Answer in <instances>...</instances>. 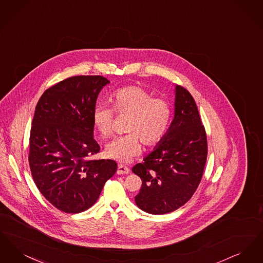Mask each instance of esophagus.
I'll list each match as a JSON object with an SVG mask.
<instances>
[{
  "label": "esophagus",
  "instance_id": "obj_1",
  "mask_svg": "<svg viewBox=\"0 0 263 263\" xmlns=\"http://www.w3.org/2000/svg\"><path fill=\"white\" fill-rule=\"evenodd\" d=\"M127 174H129V168L123 164H119L117 168V175H127Z\"/></svg>",
  "mask_w": 263,
  "mask_h": 263
}]
</instances>
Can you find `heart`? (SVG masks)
I'll list each match as a JSON object with an SVG mask.
<instances>
[{"mask_svg": "<svg viewBox=\"0 0 263 263\" xmlns=\"http://www.w3.org/2000/svg\"><path fill=\"white\" fill-rule=\"evenodd\" d=\"M112 108L98 105L92 112V122L102 137L112 132L114 112L128 116L123 136L115 138L104 151L108 159L126 163L141 153V143L153 147L161 142L171 124L172 106L167 100L154 98L150 91L139 86L117 89L110 97Z\"/></svg>", "mask_w": 263, "mask_h": 263, "instance_id": "heart-1", "label": "heart"}]
</instances>
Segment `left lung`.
<instances>
[{
  "label": "left lung",
  "instance_id": "8db88e82",
  "mask_svg": "<svg viewBox=\"0 0 263 263\" xmlns=\"http://www.w3.org/2000/svg\"><path fill=\"white\" fill-rule=\"evenodd\" d=\"M175 118L155 150L132 172L142 179L135 196L145 212H173L187 202L200 183L207 160V135L195 100L175 87Z\"/></svg>",
  "mask_w": 263,
  "mask_h": 263
}]
</instances>
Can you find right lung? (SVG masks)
Wrapping results in <instances>:
<instances>
[{
  "mask_svg": "<svg viewBox=\"0 0 263 263\" xmlns=\"http://www.w3.org/2000/svg\"><path fill=\"white\" fill-rule=\"evenodd\" d=\"M102 76H75L47 88L38 100L29 136L28 163L40 193L65 213H81L100 197L117 164L92 160L100 150L93 139L92 112Z\"/></svg>",
  "mask_w": 263,
  "mask_h": 263,
  "instance_id": "obj_1",
  "label": "right lung"
}]
</instances>
